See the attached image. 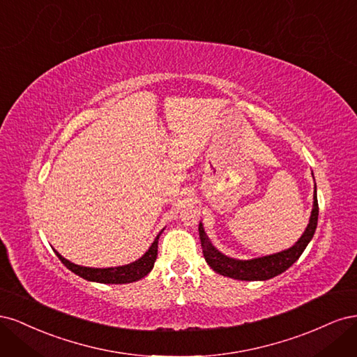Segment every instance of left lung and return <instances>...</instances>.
I'll return each instance as SVG.
<instances>
[{"label":"left lung","instance_id":"left-lung-1","mask_svg":"<svg viewBox=\"0 0 357 357\" xmlns=\"http://www.w3.org/2000/svg\"><path fill=\"white\" fill-rule=\"evenodd\" d=\"M312 199L314 201H312L310 222L307 225L304 234L301 235V238L294 245L274 255L247 259V261H243V259H234L220 253L218 248L211 244L207 234L204 231V225L199 222L198 231H199V238H201L202 253H204L205 261H207V264L211 266L213 271L229 278L243 280V282H265V280L280 275L298 261L302 252L305 250V247L311 241L312 235L316 232L317 219H319L316 186H314V195H312Z\"/></svg>","mask_w":357,"mask_h":357}]
</instances>
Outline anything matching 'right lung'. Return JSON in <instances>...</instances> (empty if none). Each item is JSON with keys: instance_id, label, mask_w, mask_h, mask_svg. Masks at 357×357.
<instances>
[{"instance_id": "add662e5", "label": "right lung", "mask_w": 357, "mask_h": 357, "mask_svg": "<svg viewBox=\"0 0 357 357\" xmlns=\"http://www.w3.org/2000/svg\"><path fill=\"white\" fill-rule=\"evenodd\" d=\"M160 234H162V231L156 235L155 241L152 243V245L149 247V250L142 257L137 259L135 262L122 265V266H112V268L82 266V265H75V264L70 262L68 259L61 256L56 250H55V253L59 257V261L66 265L70 271H73L75 275L88 280V282L104 283V284L132 283V282H138V280H142L153 269L155 261L158 257V240H159Z\"/></svg>"}]
</instances>
